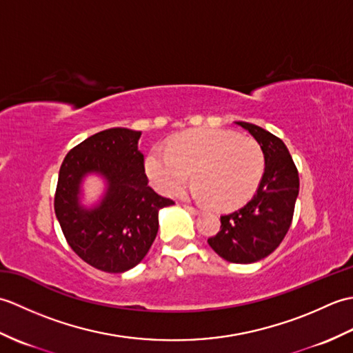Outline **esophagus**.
Wrapping results in <instances>:
<instances>
[{
    "mask_svg": "<svg viewBox=\"0 0 353 353\" xmlns=\"http://www.w3.org/2000/svg\"><path fill=\"white\" fill-rule=\"evenodd\" d=\"M183 208L186 209V211L188 212H191L192 215H197V214H200V211L197 208H194V206H191V205H183Z\"/></svg>",
    "mask_w": 353,
    "mask_h": 353,
    "instance_id": "1",
    "label": "esophagus"
}]
</instances>
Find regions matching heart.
<instances>
[{"label":"heart","mask_w":353,"mask_h":353,"mask_svg":"<svg viewBox=\"0 0 353 353\" xmlns=\"http://www.w3.org/2000/svg\"><path fill=\"white\" fill-rule=\"evenodd\" d=\"M145 171L156 190L176 194L196 171L192 196L221 211L239 208L258 190L264 154L252 138L221 129L183 133L168 147L156 145L145 159Z\"/></svg>","instance_id":"b5f03b06"}]
</instances>
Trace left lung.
Segmentation results:
<instances>
[{
    "mask_svg": "<svg viewBox=\"0 0 353 353\" xmlns=\"http://www.w3.org/2000/svg\"><path fill=\"white\" fill-rule=\"evenodd\" d=\"M236 124L259 144L265 162L264 174L247 205L220 216L219 234L208 238V244L223 259L252 264L273 253L287 235L299 196V171L282 139L259 125Z\"/></svg>",
    "mask_w": 353,
    "mask_h": 353,
    "instance_id": "left-lung-1",
    "label": "left lung"
}]
</instances>
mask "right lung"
Wrapping results in <instances>:
<instances>
[{"label": "right lung", "instance_id": "right-lung-1", "mask_svg": "<svg viewBox=\"0 0 353 353\" xmlns=\"http://www.w3.org/2000/svg\"><path fill=\"white\" fill-rule=\"evenodd\" d=\"M139 138L141 132L123 127L95 133L70 150L59 171L54 212L63 235L86 264L101 272L138 265L159 229V209L174 205L148 185ZM88 172H100L110 185L91 212L78 205L79 182Z\"/></svg>", "mask_w": 353, "mask_h": 353}]
</instances>
